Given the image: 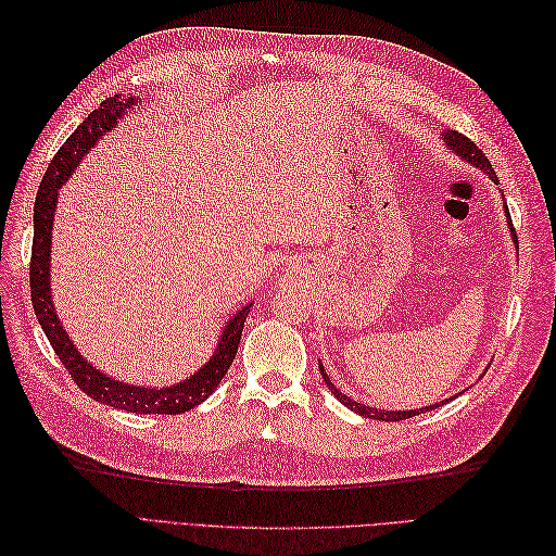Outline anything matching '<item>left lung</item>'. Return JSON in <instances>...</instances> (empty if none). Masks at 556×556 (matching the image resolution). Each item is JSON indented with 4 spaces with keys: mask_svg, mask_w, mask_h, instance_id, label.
<instances>
[{
    "mask_svg": "<svg viewBox=\"0 0 556 556\" xmlns=\"http://www.w3.org/2000/svg\"><path fill=\"white\" fill-rule=\"evenodd\" d=\"M443 137H445V143H447V148H450V150H454V153H457L459 157H464L466 162L480 166V169H484V174H490V178H492L494 182H498V178H496V174H494V169H492L490 160L484 157V153H482V150H480L473 141H470L468 137H464V134H459V131H445ZM506 213L510 215L508 206H506ZM510 227H513V220H510ZM513 237L517 239L515 229H513ZM319 374H323V378H325L327 387L331 390V394H333L336 399H339V401L343 403V406H348L350 410H355V413H359V415H364V417L382 419V422H399V419H408V417H415V415H419V413H427V410H431V408H439V406H443V403H435V406L419 408V410H378V408H371V406H364V403L352 401L350 396H345L343 392L336 390L333 382L329 380V376H327V371H325L323 366H319Z\"/></svg>",
    "mask_w": 556,
    "mask_h": 556,
    "instance_id": "obj_1",
    "label": "left lung"
}]
</instances>
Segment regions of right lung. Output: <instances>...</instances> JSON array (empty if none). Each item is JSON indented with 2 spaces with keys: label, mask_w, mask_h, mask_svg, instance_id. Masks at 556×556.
I'll return each instance as SVG.
<instances>
[{
  "label": "right lung",
  "mask_w": 556,
  "mask_h": 556,
  "mask_svg": "<svg viewBox=\"0 0 556 556\" xmlns=\"http://www.w3.org/2000/svg\"><path fill=\"white\" fill-rule=\"evenodd\" d=\"M139 102V97H109L97 111H92L86 121H83L70 139L62 143V148L50 160L46 176L39 185L37 201H35V239H31V257H29V294L35 315L46 333V339L53 345L55 355L70 371L72 380L80 387L83 392L92 396L94 401H102L106 406L121 408L127 413L139 415H178L188 413L190 408L199 406L206 401L215 387L225 378L227 368L237 357L239 341L243 333V323L250 313V306L239 311L229 319L220 343H217L215 355L204 364V368L190 378L182 380L174 387H137L125 384L121 380H113L104 374H99L94 366L78 355V350L70 341V336L62 329L60 319L55 315L53 301H50V229H53V213L58 206V190L62 182L74 174L83 155L97 143V139L104 137L129 106Z\"/></svg>",
  "instance_id": "1"
}]
</instances>
